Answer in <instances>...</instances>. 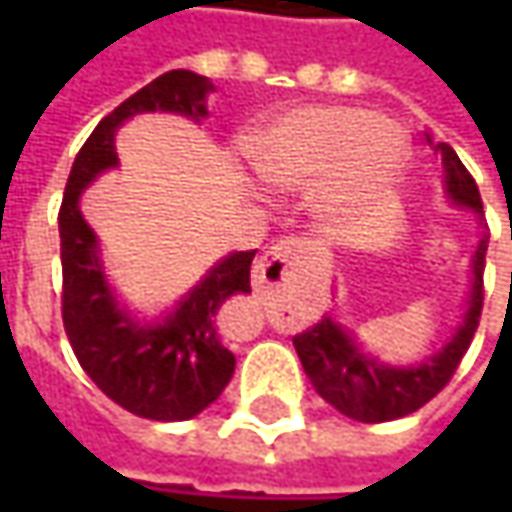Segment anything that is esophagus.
<instances>
[{"label":"esophagus","instance_id":"esophagus-1","mask_svg":"<svg viewBox=\"0 0 512 512\" xmlns=\"http://www.w3.org/2000/svg\"><path fill=\"white\" fill-rule=\"evenodd\" d=\"M310 253H316V245H310L305 239H285L276 247H270L265 256L253 265V290L270 293L273 287L285 282L287 270L299 259H307Z\"/></svg>","mask_w":512,"mask_h":512}]
</instances>
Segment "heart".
Segmentation results:
<instances>
[{"mask_svg":"<svg viewBox=\"0 0 512 512\" xmlns=\"http://www.w3.org/2000/svg\"><path fill=\"white\" fill-rule=\"evenodd\" d=\"M245 150L265 185L287 193L319 185L322 216L347 222L393 185L404 139L373 110L305 105L253 130Z\"/></svg>","mask_w":512,"mask_h":512,"instance_id":"b5f03b06","label":"heart"}]
</instances>
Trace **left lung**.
I'll return each instance as SVG.
<instances>
[{"mask_svg": "<svg viewBox=\"0 0 512 512\" xmlns=\"http://www.w3.org/2000/svg\"><path fill=\"white\" fill-rule=\"evenodd\" d=\"M436 150L442 153L447 196L456 205L470 207L482 219L484 207L476 179L470 176V170L464 168L462 159L450 145L439 142ZM487 239L490 236H482L473 256V287H470V302H467L462 327L436 356H430L419 367H390V364L364 356L359 344L353 342V336L342 330V325H336L330 316H322V322L293 336V347L316 393L347 419L364 424L402 419L407 413H416L419 407H424L436 393H442L444 384L453 379L482 319Z\"/></svg>", "mask_w": 512, "mask_h": 512, "instance_id": "8db88e82", "label": "left lung"}]
</instances>
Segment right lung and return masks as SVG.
Masks as SVG:
<instances>
[{
  "label": "right lung",
  "instance_id": "add662e5",
  "mask_svg": "<svg viewBox=\"0 0 512 512\" xmlns=\"http://www.w3.org/2000/svg\"><path fill=\"white\" fill-rule=\"evenodd\" d=\"M213 82L190 70H168L108 113L76 153L59 207L62 239V322L70 347L93 384L133 416L185 422L222 396L236 356L219 336V310L230 296L250 293L256 250L225 256L162 322L139 325L116 305L96 250V233L79 210L82 190L116 168L113 136L136 113L165 110L193 122L207 116Z\"/></svg>",
  "mask_w": 512,
  "mask_h": 512
}]
</instances>
